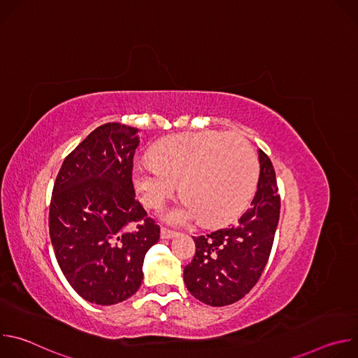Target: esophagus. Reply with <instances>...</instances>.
I'll use <instances>...</instances> for the list:
<instances>
[{"label":"esophagus","mask_w":358,"mask_h":358,"mask_svg":"<svg viewBox=\"0 0 358 358\" xmlns=\"http://www.w3.org/2000/svg\"><path fill=\"white\" fill-rule=\"evenodd\" d=\"M176 235H177L176 231H173V229H170V228H166V227L162 228V238H163V239H170V238H173V236H176Z\"/></svg>","instance_id":"obj_1"}]
</instances>
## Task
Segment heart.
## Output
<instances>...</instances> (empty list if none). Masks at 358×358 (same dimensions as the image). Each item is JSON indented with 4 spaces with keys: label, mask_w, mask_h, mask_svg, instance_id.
Instances as JSON below:
<instances>
[{
    "label": "heart",
    "mask_w": 358,
    "mask_h": 358,
    "mask_svg": "<svg viewBox=\"0 0 358 358\" xmlns=\"http://www.w3.org/2000/svg\"><path fill=\"white\" fill-rule=\"evenodd\" d=\"M259 166L250 144L241 136L207 130L163 140L152 157L133 167V184L145 207L159 210L178 189L185 195L167 218L187 224L202 218L217 225L235 217L252 196Z\"/></svg>",
    "instance_id": "1"
}]
</instances>
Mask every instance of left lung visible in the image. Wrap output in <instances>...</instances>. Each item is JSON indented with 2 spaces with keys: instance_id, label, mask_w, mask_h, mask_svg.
Segmentation results:
<instances>
[{
  "instance_id": "left-lung-1",
  "label": "left lung",
  "mask_w": 358,
  "mask_h": 358,
  "mask_svg": "<svg viewBox=\"0 0 358 358\" xmlns=\"http://www.w3.org/2000/svg\"><path fill=\"white\" fill-rule=\"evenodd\" d=\"M250 208L232 227L194 236L195 255L184 268L189 293L210 306L238 301L259 280L272 250L280 214L275 169L262 150Z\"/></svg>"
}]
</instances>
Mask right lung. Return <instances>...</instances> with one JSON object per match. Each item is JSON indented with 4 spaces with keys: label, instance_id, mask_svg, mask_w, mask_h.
Listing matches in <instances>:
<instances>
[{
    "label": "right lung",
    "instance_id": "add662e5",
    "mask_svg": "<svg viewBox=\"0 0 358 358\" xmlns=\"http://www.w3.org/2000/svg\"><path fill=\"white\" fill-rule=\"evenodd\" d=\"M138 129L106 123L64 160L49 207V235L62 273L85 300L109 306L133 296L160 227L131 181Z\"/></svg>",
    "mask_w": 358,
    "mask_h": 358
}]
</instances>
